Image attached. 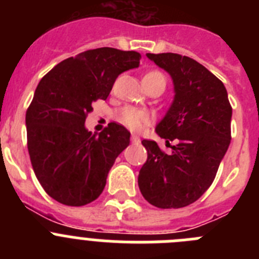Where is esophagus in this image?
<instances>
[{
    "instance_id": "1",
    "label": "esophagus",
    "mask_w": 259,
    "mask_h": 259,
    "mask_svg": "<svg viewBox=\"0 0 259 259\" xmlns=\"http://www.w3.org/2000/svg\"><path fill=\"white\" fill-rule=\"evenodd\" d=\"M131 141H132V143H140V137L137 136V135H132Z\"/></svg>"
}]
</instances>
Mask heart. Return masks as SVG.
I'll use <instances>...</instances> for the list:
<instances>
[{
  "mask_svg": "<svg viewBox=\"0 0 259 259\" xmlns=\"http://www.w3.org/2000/svg\"><path fill=\"white\" fill-rule=\"evenodd\" d=\"M143 80H163L164 81V76L158 71H150L143 77ZM116 119L120 124L127 127L128 130L140 131L152 122L153 116L148 110L143 109V107L125 106L120 111H118Z\"/></svg>",
  "mask_w": 259,
  "mask_h": 259,
  "instance_id": "1",
  "label": "heart"
}]
</instances>
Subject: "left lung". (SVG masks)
<instances>
[{
    "label": "left lung",
    "mask_w": 259,
    "mask_h": 259,
    "mask_svg": "<svg viewBox=\"0 0 259 259\" xmlns=\"http://www.w3.org/2000/svg\"><path fill=\"white\" fill-rule=\"evenodd\" d=\"M146 57L172 79L175 97L155 132L175 145L166 154L155 141H141L148 159L139 188L153 206L179 209L197 201L214 182L231 143L232 107L224 84L197 61L175 53Z\"/></svg>",
    "instance_id": "8db88e82"
}]
</instances>
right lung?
I'll return each mask as SVG.
<instances>
[{
    "mask_svg": "<svg viewBox=\"0 0 259 259\" xmlns=\"http://www.w3.org/2000/svg\"><path fill=\"white\" fill-rule=\"evenodd\" d=\"M140 53L98 48L62 61L40 80L26 113L27 145L41 187L58 202L83 206L102 193L131 134L110 123L84 125L92 104L106 100L119 75L140 65Z\"/></svg>",
    "mask_w": 259,
    "mask_h": 259,
    "instance_id": "obj_1",
    "label": "right lung"
}]
</instances>
